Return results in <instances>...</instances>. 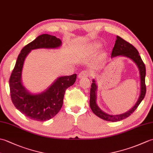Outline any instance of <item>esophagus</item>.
<instances>
[{
  "label": "esophagus",
  "instance_id": "34e87169",
  "mask_svg": "<svg viewBox=\"0 0 153 153\" xmlns=\"http://www.w3.org/2000/svg\"><path fill=\"white\" fill-rule=\"evenodd\" d=\"M88 76H92V74L88 70H83L81 71L79 74V77L82 78V77H86Z\"/></svg>",
  "mask_w": 153,
  "mask_h": 153
}]
</instances>
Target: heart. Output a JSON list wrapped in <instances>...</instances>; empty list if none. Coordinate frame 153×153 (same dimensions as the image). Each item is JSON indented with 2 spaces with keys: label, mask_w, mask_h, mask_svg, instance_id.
I'll list each match as a JSON object with an SVG mask.
<instances>
[{
  "label": "heart",
  "mask_w": 153,
  "mask_h": 153,
  "mask_svg": "<svg viewBox=\"0 0 153 153\" xmlns=\"http://www.w3.org/2000/svg\"><path fill=\"white\" fill-rule=\"evenodd\" d=\"M97 47H98V45H97Z\"/></svg>",
  "instance_id": "heart-1"
}]
</instances>
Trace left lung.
<instances>
[{
  "label": "left lung",
  "mask_w": 153,
  "mask_h": 153,
  "mask_svg": "<svg viewBox=\"0 0 153 153\" xmlns=\"http://www.w3.org/2000/svg\"><path fill=\"white\" fill-rule=\"evenodd\" d=\"M124 56L131 58V60L135 62L139 68V72H140V78H141V93L139 97L137 102H136L135 105L133 108L124 114L120 115H110L100 110L96 103V91L97 85L95 80H93V83L91 84V88L90 91V107L92 110L93 112L99 118H102L106 121L109 122H118L126 118H128L137 109L139 104L144 99L146 94V85H145V75H146V68L145 65L143 62L140 55L139 54L137 50L131 44L128 43V41L123 39L119 36H117L116 40L115 42L114 47L111 57H114L117 56Z\"/></svg>",
  "instance_id": "left-lung-1"
}]
</instances>
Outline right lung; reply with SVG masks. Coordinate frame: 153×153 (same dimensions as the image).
<instances>
[{
	"label": "right lung",
	"instance_id": "add662e5",
	"mask_svg": "<svg viewBox=\"0 0 153 153\" xmlns=\"http://www.w3.org/2000/svg\"><path fill=\"white\" fill-rule=\"evenodd\" d=\"M61 43L59 38L43 34L25 45L18 55L9 80L10 96L16 108L29 118L43 122L53 118L62 106L66 90L76 82V74L58 77L46 91L39 95H32L22 85V70L29 53L36 48H57Z\"/></svg>",
	"mask_w": 153,
	"mask_h": 153
}]
</instances>
